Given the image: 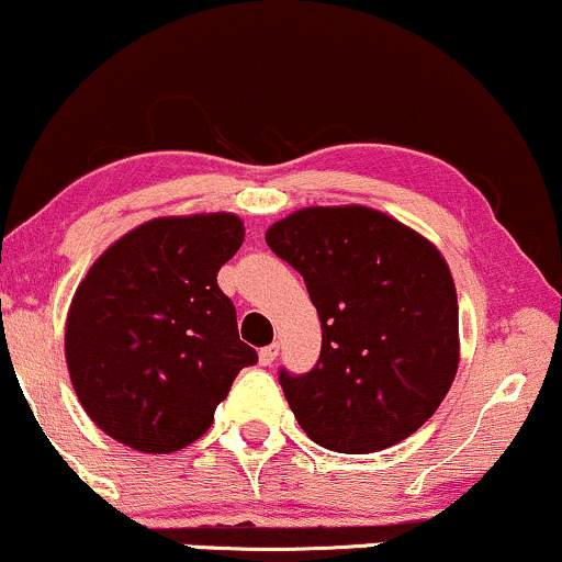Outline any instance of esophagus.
<instances>
[{
  "mask_svg": "<svg viewBox=\"0 0 562 562\" xmlns=\"http://www.w3.org/2000/svg\"><path fill=\"white\" fill-rule=\"evenodd\" d=\"M277 353H280V346H277V342H272V346H267V348H261V350H259L261 367H272Z\"/></svg>",
  "mask_w": 562,
  "mask_h": 562,
  "instance_id": "obj_1",
  "label": "esophagus"
}]
</instances>
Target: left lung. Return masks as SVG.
Listing matches in <instances>:
<instances>
[{
  "mask_svg": "<svg viewBox=\"0 0 562 562\" xmlns=\"http://www.w3.org/2000/svg\"><path fill=\"white\" fill-rule=\"evenodd\" d=\"M267 246L301 272L322 322L306 374L280 369L301 429L335 452H376L439 408L461 361L458 295L437 246L369 206H308Z\"/></svg>",
  "mask_w": 562,
  "mask_h": 562,
  "instance_id": "1",
  "label": "left lung"
}]
</instances>
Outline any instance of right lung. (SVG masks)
Here are the masks:
<instances>
[{
    "label": "right lung",
    "instance_id": "1",
    "mask_svg": "<svg viewBox=\"0 0 562 562\" xmlns=\"http://www.w3.org/2000/svg\"><path fill=\"white\" fill-rule=\"evenodd\" d=\"M240 216H159L93 261L65 324L70 382L91 422L140 452H175L212 427L243 367L233 301L216 285Z\"/></svg>",
    "mask_w": 562,
    "mask_h": 562
}]
</instances>
